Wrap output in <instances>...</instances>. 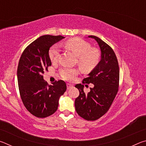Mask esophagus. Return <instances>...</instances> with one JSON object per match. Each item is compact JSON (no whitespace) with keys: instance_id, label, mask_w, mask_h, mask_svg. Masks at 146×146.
Wrapping results in <instances>:
<instances>
[{"instance_id":"obj_1","label":"esophagus","mask_w":146,"mask_h":146,"mask_svg":"<svg viewBox=\"0 0 146 146\" xmlns=\"http://www.w3.org/2000/svg\"><path fill=\"white\" fill-rule=\"evenodd\" d=\"M73 88V86L70 84H67V89L68 90H70V89Z\"/></svg>"}]
</instances>
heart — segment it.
Wrapping results in <instances>:
<instances>
[{"mask_svg":"<svg viewBox=\"0 0 146 146\" xmlns=\"http://www.w3.org/2000/svg\"><path fill=\"white\" fill-rule=\"evenodd\" d=\"M66 48L72 51L77 56V63L84 71H90L95 68L99 62L100 54L97 49L91 48L88 42L79 38H71L64 43ZM59 48L54 45L49 51V56L52 62L57 60ZM62 78L64 80H71L78 74V70L75 68H64L60 71Z\"/></svg>","mask_w":146,"mask_h":146,"instance_id":"b5f03b06","label":"heart"}]
</instances>
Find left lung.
<instances>
[{"label":"left lung","mask_w":146,"mask_h":146,"mask_svg":"<svg viewBox=\"0 0 146 146\" xmlns=\"http://www.w3.org/2000/svg\"><path fill=\"white\" fill-rule=\"evenodd\" d=\"M97 42L101 51L97 66L83 80V83L93 84L94 87L86 94L84 85L76 84L79 96L75 101V110L86 120H96L107 113L118 92L119 66L113 49L100 38L90 35Z\"/></svg>","instance_id":"left-lung-1"}]
</instances>
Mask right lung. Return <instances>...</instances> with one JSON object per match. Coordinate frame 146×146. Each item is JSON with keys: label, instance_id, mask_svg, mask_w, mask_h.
Segmentation results:
<instances>
[{"label": "right lung", "instance_id": "right-lung-1", "mask_svg": "<svg viewBox=\"0 0 146 146\" xmlns=\"http://www.w3.org/2000/svg\"><path fill=\"white\" fill-rule=\"evenodd\" d=\"M64 38L61 35L41 36L24 49L20 58L17 68L20 95L27 110L36 117L53 114L58 109L59 98L66 90L64 81L48 85L42 76L51 66L49 48Z\"/></svg>", "mask_w": 146, "mask_h": 146}]
</instances>
